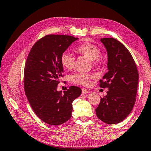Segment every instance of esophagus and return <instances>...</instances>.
Segmentation results:
<instances>
[{"label": "esophagus", "mask_w": 151, "mask_h": 151, "mask_svg": "<svg viewBox=\"0 0 151 151\" xmlns=\"http://www.w3.org/2000/svg\"><path fill=\"white\" fill-rule=\"evenodd\" d=\"M89 93V90L86 89H82V93L83 94H87Z\"/></svg>", "instance_id": "esophagus-1"}]
</instances>
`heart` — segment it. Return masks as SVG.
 <instances>
[{
	"mask_svg": "<svg viewBox=\"0 0 151 151\" xmlns=\"http://www.w3.org/2000/svg\"><path fill=\"white\" fill-rule=\"evenodd\" d=\"M75 51L78 55L85 56L91 60L93 64L100 62V50L99 47L95 45L85 42L77 46L75 48ZM60 62L62 66L67 70L73 69L75 66L76 58L68 52H64L62 54L60 58ZM93 77L90 74L85 73H76L70 75V78L74 83L81 85H87L89 83V80Z\"/></svg>",
	"mask_w": 151,
	"mask_h": 151,
	"instance_id": "1",
	"label": "heart"
}]
</instances>
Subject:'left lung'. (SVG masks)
Here are the masks:
<instances>
[{
    "mask_svg": "<svg viewBox=\"0 0 151 151\" xmlns=\"http://www.w3.org/2000/svg\"><path fill=\"white\" fill-rule=\"evenodd\" d=\"M108 53V72L100 80V87H108L107 95L101 98L96 115L107 124L121 122L133 109L138 89V72L128 49L115 39H100Z\"/></svg>",
    "mask_w": 151,
    "mask_h": 151,
    "instance_id": "1",
    "label": "left lung"
}]
</instances>
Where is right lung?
Returning <instances> with one entry per match:
<instances>
[{"label":"right lung","mask_w":151,"mask_h":151,"mask_svg":"<svg viewBox=\"0 0 151 151\" xmlns=\"http://www.w3.org/2000/svg\"><path fill=\"white\" fill-rule=\"evenodd\" d=\"M78 39L72 36L49 35L32 46L24 68V90L38 117L47 124L59 125L70 119L73 102L81 89L71 86L58 91L63 75L62 54Z\"/></svg>","instance_id":"right-lung-1"}]
</instances>
